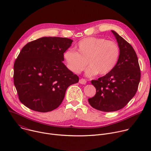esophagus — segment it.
Wrapping results in <instances>:
<instances>
[{
    "label": "esophagus",
    "mask_w": 151,
    "mask_h": 151,
    "mask_svg": "<svg viewBox=\"0 0 151 151\" xmlns=\"http://www.w3.org/2000/svg\"><path fill=\"white\" fill-rule=\"evenodd\" d=\"M79 82L80 83H81V84H85L86 83H87V81H86V80H85V79H83V78H81V79H79Z\"/></svg>",
    "instance_id": "esophagus-1"
}]
</instances>
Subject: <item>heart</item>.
<instances>
[{
  "label": "heart",
  "mask_w": 151,
  "mask_h": 151,
  "mask_svg": "<svg viewBox=\"0 0 151 151\" xmlns=\"http://www.w3.org/2000/svg\"><path fill=\"white\" fill-rule=\"evenodd\" d=\"M76 52L67 50L63 58L67 68L79 73L87 67L89 76L106 75L115 67L120 56V48L116 42L102 37H88L81 40L76 46Z\"/></svg>",
  "instance_id": "1"
}]
</instances>
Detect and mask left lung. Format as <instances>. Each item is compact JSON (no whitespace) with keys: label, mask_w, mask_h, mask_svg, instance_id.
Returning <instances> with one entry per match:
<instances>
[{"label":"left lung","mask_w":151,"mask_h":151,"mask_svg":"<svg viewBox=\"0 0 151 151\" xmlns=\"http://www.w3.org/2000/svg\"><path fill=\"white\" fill-rule=\"evenodd\" d=\"M120 48V56L114 69L107 75L92 80L96 88L88 102L93 108L103 112L122 109L135 96L141 73L137 54L132 46L112 30Z\"/></svg>","instance_id":"1"}]
</instances>
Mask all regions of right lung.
I'll list each match as a JSON object with an SVG mask.
<instances>
[{"instance_id": "right-lung-1", "label": "right lung", "mask_w": 151, "mask_h": 151, "mask_svg": "<svg viewBox=\"0 0 151 151\" xmlns=\"http://www.w3.org/2000/svg\"><path fill=\"white\" fill-rule=\"evenodd\" d=\"M73 40L66 37H43L21 50L14 66V83L19 101L39 112L55 109L67 88L79 77L62 62Z\"/></svg>"}]
</instances>
